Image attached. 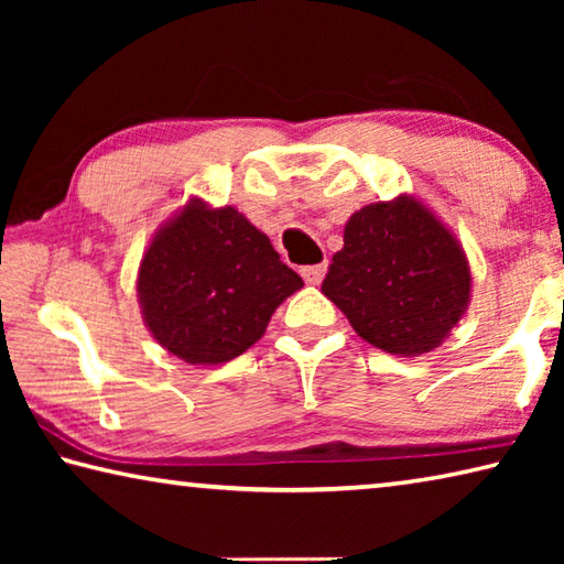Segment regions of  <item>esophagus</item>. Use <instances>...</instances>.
<instances>
[{
	"label": "esophagus",
	"mask_w": 564,
	"mask_h": 564,
	"mask_svg": "<svg viewBox=\"0 0 564 564\" xmlns=\"http://www.w3.org/2000/svg\"><path fill=\"white\" fill-rule=\"evenodd\" d=\"M326 271H328V263H316V265H303L301 275L305 283L311 285H318L323 279H326Z\"/></svg>",
	"instance_id": "esophagus-1"
}]
</instances>
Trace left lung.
Wrapping results in <instances>:
<instances>
[{
  "label": "left lung",
  "instance_id": "obj_1",
  "mask_svg": "<svg viewBox=\"0 0 564 564\" xmlns=\"http://www.w3.org/2000/svg\"><path fill=\"white\" fill-rule=\"evenodd\" d=\"M321 291L362 340L413 358L441 346L465 316L473 275L451 228L400 194L348 218Z\"/></svg>",
  "mask_w": 564,
  "mask_h": 564
}]
</instances>
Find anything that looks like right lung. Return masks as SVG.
Masks as SVG:
<instances>
[{
  "label": "right lung",
  "instance_id": "right-lung-1",
  "mask_svg": "<svg viewBox=\"0 0 564 564\" xmlns=\"http://www.w3.org/2000/svg\"><path fill=\"white\" fill-rule=\"evenodd\" d=\"M303 289L269 236L234 206L191 198L151 238L137 293L151 336L191 366H216L259 340L273 311Z\"/></svg>",
  "mask_w": 564,
  "mask_h": 564
}]
</instances>
